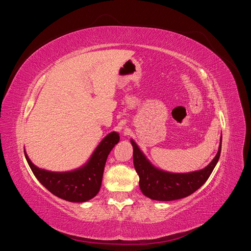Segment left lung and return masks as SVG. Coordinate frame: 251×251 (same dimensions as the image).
<instances>
[{
    "instance_id": "left-lung-1",
    "label": "left lung",
    "mask_w": 251,
    "mask_h": 251,
    "mask_svg": "<svg viewBox=\"0 0 251 251\" xmlns=\"http://www.w3.org/2000/svg\"><path fill=\"white\" fill-rule=\"evenodd\" d=\"M133 161L135 170L139 176V186L144 196L158 201H173L185 198L200 188L214 171L221 155V144L216 158L208 166L198 173H193L186 176H171L164 173H159L156 169L141 157L138 147L132 140Z\"/></svg>"
}]
</instances>
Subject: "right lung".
<instances>
[{"label": "right lung", "mask_w": 251, "mask_h": 251, "mask_svg": "<svg viewBox=\"0 0 251 251\" xmlns=\"http://www.w3.org/2000/svg\"><path fill=\"white\" fill-rule=\"evenodd\" d=\"M119 141L116 132L110 133L81 169L67 174L48 173L37 169L27 158V162L34 176L50 193L60 199L70 202H85L100 192L105 161L112 149Z\"/></svg>", "instance_id": "add662e5"}]
</instances>
